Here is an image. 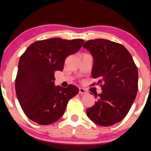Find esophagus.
<instances>
[{"label":"esophagus","instance_id":"34e87169","mask_svg":"<svg viewBox=\"0 0 151 151\" xmlns=\"http://www.w3.org/2000/svg\"><path fill=\"white\" fill-rule=\"evenodd\" d=\"M79 92L81 95H84V94L87 93V91H86V90L84 88H79Z\"/></svg>","mask_w":151,"mask_h":151}]
</instances>
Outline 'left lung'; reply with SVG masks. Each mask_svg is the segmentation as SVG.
Masks as SVG:
<instances>
[{"label":"left lung","instance_id":"obj_1","mask_svg":"<svg viewBox=\"0 0 151 151\" xmlns=\"http://www.w3.org/2000/svg\"><path fill=\"white\" fill-rule=\"evenodd\" d=\"M93 60L92 77L99 78L102 91L86 114L96 124L109 127L124 118L136 98L138 71L133 58L122 45L96 39L82 45Z\"/></svg>","mask_w":151,"mask_h":151}]
</instances>
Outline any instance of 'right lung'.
<instances>
[{"instance_id": "obj_1", "label": "right lung", "mask_w": 151, "mask_h": 151, "mask_svg": "<svg viewBox=\"0 0 151 151\" xmlns=\"http://www.w3.org/2000/svg\"><path fill=\"white\" fill-rule=\"evenodd\" d=\"M84 40L53 38L36 41L20 58L15 87L24 113L38 124H50L60 118L67 103L79 92L73 84L55 86L54 72L63 71L65 58L82 47Z\"/></svg>"}]
</instances>
